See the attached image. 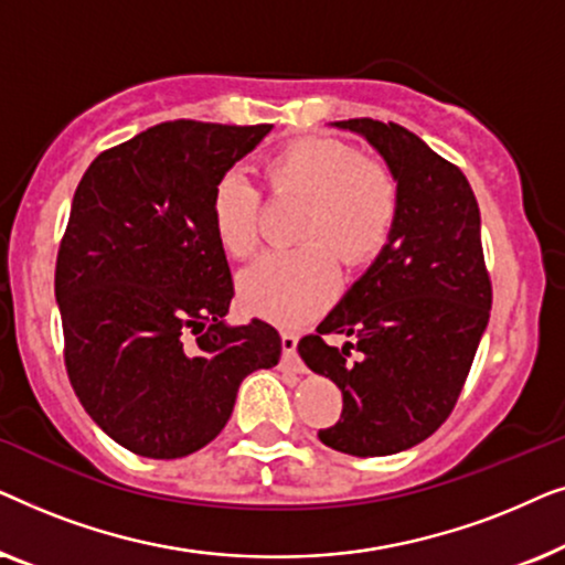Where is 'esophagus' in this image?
Instances as JSON below:
<instances>
[{
    "label": "esophagus",
    "instance_id": "obj_1",
    "mask_svg": "<svg viewBox=\"0 0 565 565\" xmlns=\"http://www.w3.org/2000/svg\"><path fill=\"white\" fill-rule=\"evenodd\" d=\"M280 339H282V358H285V360H292V358H296L298 337L292 334V331H282Z\"/></svg>",
    "mask_w": 565,
    "mask_h": 565
}]
</instances>
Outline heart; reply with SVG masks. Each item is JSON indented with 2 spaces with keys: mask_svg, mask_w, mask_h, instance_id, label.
<instances>
[{
  "mask_svg": "<svg viewBox=\"0 0 565 565\" xmlns=\"http://www.w3.org/2000/svg\"><path fill=\"white\" fill-rule=\"evenodd\" d=\"M267 188L308 203L296 252L269 254L238 277V298L275 323H303L331 303L339 265H362L388 244L401 213V184L381 159L358 146L308 136L285 143L265 161ZM262 198L242 172H226L211 195L213 234L223 252L252 257L262 242Z\"/></svg>",
  "mask_w": 565,
  "mask_h": 565,
  "instance_id": "obj_1",
  "label": "heart"
}]
</instances>
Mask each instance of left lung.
<instances>
[{"label": "left lung", "instance_id": "8db88e82", "mask_svg": "<svg viewBox=\"0 0 565 565\" xmlns=\"http://www.w3.org/2000/svg\"><path fill=\"white\" fill-rule=\"evenodd\" d=\"M401 184L396 228L316 334L298 342L313 373L342 391V419L321 429L331 450L383 458L419 445L452 414L491 313L481 213L452 161L396 122L352 118ZM331 333L353 339L342 351ZM362 351L360 361L351 350Z\"/></svg>", "mask_w": 565, "mask_h": 565}]
</instances>
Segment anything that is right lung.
Returning a JSON list of instances; mask_svg holds the SVG:
<instances>
[{
	"label": "right lung",
	"mask_w": 565,
	"mask_h": 565,
	"mask_svg": "<svg viewBox=\"0 0 565 565\" xmlns=\"http://www.w3.org/2000/svg\"><path fill=\"white\" fill-rule=\"evenodd\" d=\"M169 120L99 153L56 257L68 381L126 450L174 460L226 427L238 385L280 360V334L226 327L231 269L213 234L215 182L269 134Z\"/></svg>",
	"instance_id": "add662e5"
}]
</instances>
